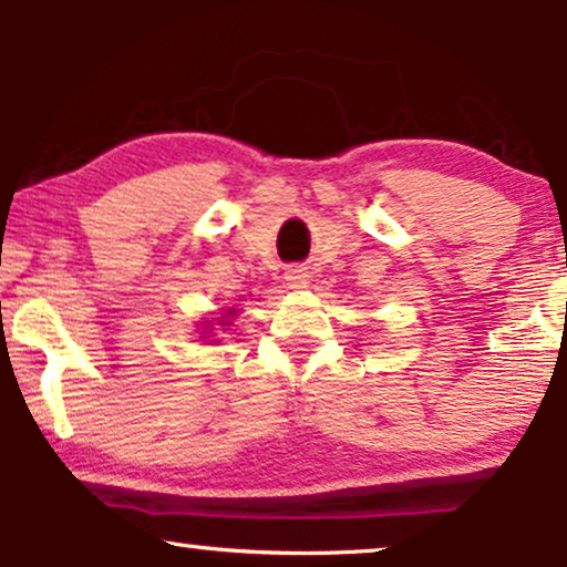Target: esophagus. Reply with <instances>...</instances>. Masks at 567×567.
<instances>
[{"label":"esophagus","instance_id":"1","mask_svg":"<svg viewBox=\"0 0 567 567\" xmlns=\"http://www.w3.org/2000/svg\"><path fill=\"white\" fill-rule=\"evenodd\" d=\"M285 282H288V288H308V271L306 267H290L285 271Z\"/></svg>","mask_w":567,"mask_h":567}]
</instances>
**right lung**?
Listing matches in <instances>:
<instances>
[{
    "instance_id": "add662e5",
    "label": "right lung",
    "mask_w": 567,
    "mask_h": 567,
    "mask_svg": "<svg viewBox=\"0 0 567 567\" xmlns=\"http://www.w3.org/2000/svg\"><path fill=\"white\" fill-rule=\"evenodd\" d=\"M225 316H233V311H228V313H225ZM225 316H223V319H220V323H225Z\"/></svg>"
}]
</instances>
